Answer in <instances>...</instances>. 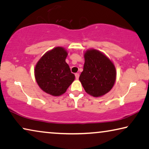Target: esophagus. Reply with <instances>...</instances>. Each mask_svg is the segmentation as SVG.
Here are the masks:
<instances>
[{"mask_svg":"<svg viewBox=\"0 0 149 149\" xmlns=\"http://www.w3.org/2000/svg\"><path fill=\"white\" fill-rule=\"evenodd\" d=\"M75 77H76V79H79V73H76V74H75Z\"/></svg>","mask_w":149,"mask_h":149,"instance_id":"obj_1","label":"esophagus"}]
</instances>
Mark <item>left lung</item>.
Returning <instances> with one entry per match:
<instances>
[{"mask_svg":"<svg viewBox=\"0 0 149 149\" xmlns=\"http://www.w3.org/2000/svg\"><path fill=\"white\" fill-rule=\"evenodd\" d=\"M84 57L80 82L87 94L96 97L104 96L111 91L116 82L115 65L108 56L93 48L84 52Z\"/></svg>","mask_w":149,"mask_h":149,"instance_id":"8db88e82","label":"left lung"}]
</instances>
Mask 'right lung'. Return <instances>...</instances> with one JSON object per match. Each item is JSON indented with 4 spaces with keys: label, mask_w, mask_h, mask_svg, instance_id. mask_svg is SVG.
<instances>
[{
    "label": "right lung",
    "mask_w": 149,
    "mask_h": 149,
    "mask_svg": "<svg viewBox=\"0 0 149 149\" xmlns=\"http://www.w3.org/2000/svg\"><path fill=\"white\" fill-rule=\"evenodd\" d=\"M68 52L63 47H56L46 52L38 61L34 69V76L39 87L53 96L65 93L74 80L65 61Z\"/></svg>",
    "instance_id": "add662e5"
}]
</instances>
